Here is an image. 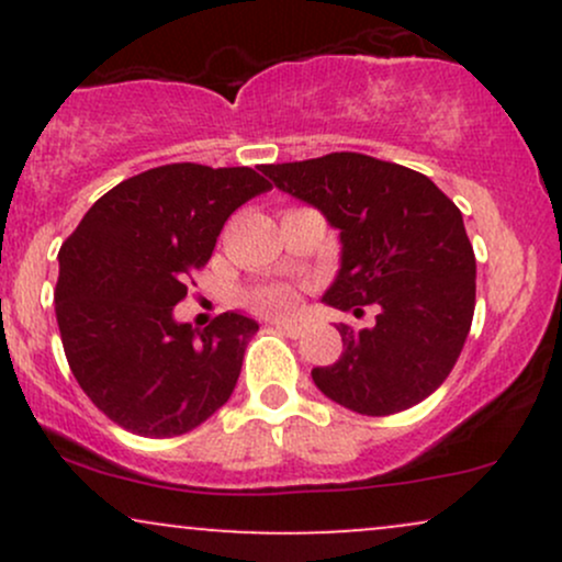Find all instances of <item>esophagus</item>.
I'll return each instance as SVG.
<instances>
[{
  "mask_svg": "<svg viewBox=\"0 0 562 562\" xmlns=\"http://www.w3.org/2000/svg\"><path fill=\"white\" fill-rule=\"evenodd\" d=\"M272 325L277 327V330L280 333H285V335H290V338H299V335L303 333V327L299 325V322H285V319H274Z\"/></svg>",
  "mask_w": 562,
  "mask_h": 562,
  "instance_id": "esophagus-1",
  "label": "esophagus"
}]
</instances>
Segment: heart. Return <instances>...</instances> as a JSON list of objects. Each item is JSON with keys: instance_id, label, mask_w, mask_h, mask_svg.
<instances>
[{"instance_id": "obj_1", "label": "heart", "mask_w": 562, "mask_h": 562, "mask_svg": "<svg viewBox=\"0 0 562 562\" xmlns=\"http://www.w3.org/2000/svg\"><path fill=\"white\" fill-rule=\"evenodd\" d=\"M248 306L261 314H290L299 306V290L288 285V282L261 285L248 295Z\"/></svg>"}]
</instances>
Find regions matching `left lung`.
<instances>
[{
	"instance_id": "8db88e82",
	"label": "left lung",
	"mask_w": 562,
	"mask_h": 562,
	"mask_svg": "<svg viewBox=\"0 0 562 562\" xmlns=\"http://www.w3.org/2000/svg\"><path fill=\"white\" fill-rule=\"evenodd\" d=\"M288 195L340 229V269L327 306L375 325H338L344 353L314 367L317 389L367 417L396 415L428 398L460 359L475 312V256L462 214L420 171L362 153L261 169Z\"/></svg>"
}]
</instances>
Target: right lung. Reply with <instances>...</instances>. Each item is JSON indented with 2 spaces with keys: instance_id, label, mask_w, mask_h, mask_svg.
<instances>
[{
  "instance_id": "1",
  "label": "right lung",
  "mask_w": 562,
  "mask_h": 562,
  "mask_svg": "<svg viewBox=\"0 0 562 562\" xmlns=\"http://www.w3.org/2000/svg\"><path fill=\"white\" fill-rule=\"evenodd\" d=\"M248 166L169 164L105 192L63 243L55 314L70 372L121 428L171 438L227 404L259 325L224 312L173 319L224 222L269 190Z\"/></svg>"
}]
</instances>
